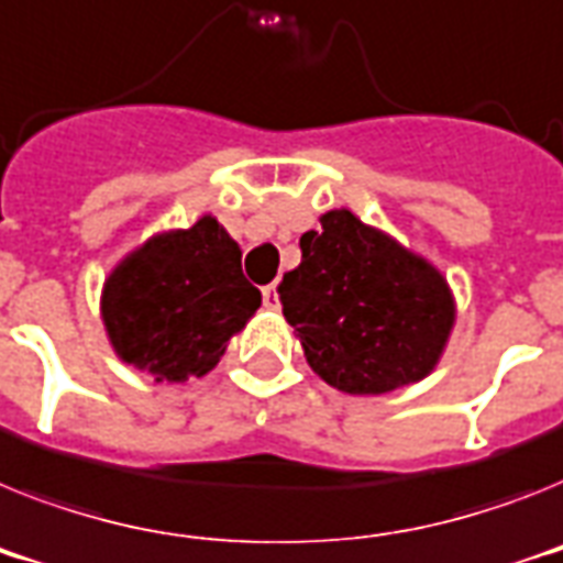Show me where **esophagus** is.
<instances>
[{"mask_svg":"<svg viewBox=\"0 0 563 563\" xmlns=\"http://www.w3.org/2000/svg\"><path fill=\"white\" fill-rule=\"evenodd\" d=\"M263 303L272 311L280 309V295H277V286H274V283H268L266 289H263Z\"/></svg>","mask_w":563,"mask_h":563,"instance_id":"obj_1","label":"esophagus"}]
</instances>
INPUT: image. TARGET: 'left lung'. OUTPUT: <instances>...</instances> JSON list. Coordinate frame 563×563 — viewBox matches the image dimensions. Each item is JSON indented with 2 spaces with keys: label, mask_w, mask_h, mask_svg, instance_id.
<instances>
[{
  "label": "left lung",
  "mask_w": 563,
  "mask_h": 563,
  "mask_svg": "<svg viewBox=\"0 0 563 563\" xmlns=\"http://www.w3.org/2000/svg\"><path fill=\"white\" fill-rule=\"evenodd\" d=\"M277 286L283 314L325 384L384 395L427 377L455 323L441 272L352 211L320 217Z\"/></svg>",
  "instance_id": "1"
}]
</instances>
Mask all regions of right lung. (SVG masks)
<instances>
[{
	"mask_svg": "<svg viewBox=\"0 0 563 563\" xmlns=\"http://www.w3.org/2000/svg\"><path fill=\"white\" fill-rule=\"evenodd\" d=\"M240 245L214 217L165 231L122 260L106 280L102 320L122 361L157 384L202 377L260 309Z\"/></svg>",
	"mask_w": 563,
	"mask_h": 563,
	"instance_id": "obj_1",
	"label": "right lung"
}]
</instances>
